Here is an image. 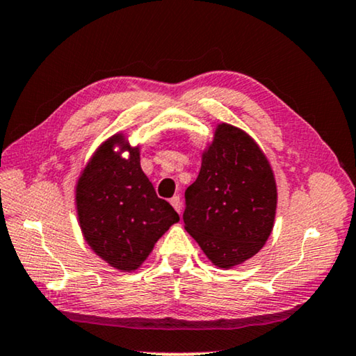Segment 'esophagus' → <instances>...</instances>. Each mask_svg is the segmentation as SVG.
<instances>
[{
  "label": "esophagus",
  "mask_w": 356,
  "mask_h": 356,
  "mask_svg": "<svg viewBox=\"0 0 356 356\" xmlns=\"http://www.w3.org/2000/svg\"><path fill=\"white\" fill-rule=\"evenodd\" d=\"M170 202H171V206H172L174 209H176L177 213L182 212V201H180L179 196H172L171 200H170Z\"/></svg>",
  "instance_id": "obj_1"
}]
</instances>
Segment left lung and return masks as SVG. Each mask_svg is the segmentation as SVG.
<instances>
[{
	"mask_svg": "<svg viewBox=\"0 0 356 356\" xmlns=\"http://www.w3.org/2000/svg\"><path fill=\"white\" fill-rule=\"evenodd\" d=\"M275 176L257 143L234 125H216L200 176L185 191L184 222L213 265L232 268L267 242L276 213Z\"/></svg>",
	"mask_w": 356,
	"mask_h": 356,
	"instance_id": "left-lung-1",
	"label": "left lung"
}]
</instances>
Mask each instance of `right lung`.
<instances>
[{
	"mask_svg": "<svg viewBox=\"0 0 356 356\" xmlns=\"http://www.w3.org/2000/svg\"><path fill=\"white\" fill-rule=\"evenodd\" d=\"M124 152H129L127 159ZM75 202L84 240L122 272L140 267L156 240L179 221L143 172L140 147H131L122 134L108 138L89 159L78 177Z\"/></svg>",
	"mask_w": 356,
	"mask_h": 356,
	"instance_id": "add662e5",
	"label": "right lung"
}]
</instances>
